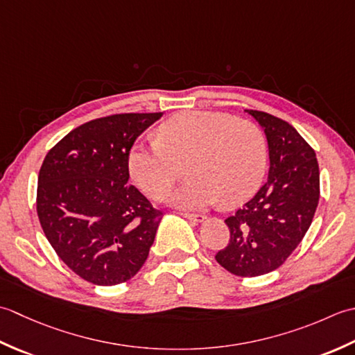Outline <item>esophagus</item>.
Segmentation results:
<instances>
[{
    "instance_id": "34e87169",
    "label": "esophagus",
    "mask_w": 355,
    "mask_h": 355,
    "mask_svg": "<svg viewBox=\"0 0 355 355\" xmlns=\"http://www.w3.org/2000/svg\"><path fill=\"white\" fill-rule=\"evenodd\" d=\"M184 218H187L188 220H191L194 223H200L205 220V216L204 214H194V213H182Z\"/></svg>"
}]
</instances>
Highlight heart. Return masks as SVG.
<instances>
[{"mask_svg": "<svg viewBox=\"0 0 355 355\" xmlns=\"http://www.w3.org/2000/svg\"><path fill=\"white\" fill-rule=\"evenodd\" d=\"M188 161L191 178L173 194L182 208L222 199L236 205L257 190L266 168V144L250 121L219 112H180L157 128V141L130 150L128 170L150 198H167Z\"/></svg>", "mask_w": 355, "mask_h": 355, "instance_id": "heart-1", "label": "heart"}]
</instances>
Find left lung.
Returning a JSON list of instances; mask_svg holds the SVG:
<instances>
[{"label": "left lung", "instance_id": "left-lung-1", "mask_svg": "<svg viewBox=\"0 0 355 355\" xmlns=\"http://www.w3.org/2000/svg\"><path fill=\"white\" fill-rule=\"evenodd\" d=\"M268 141V180L225 219L230 242L216 254L231 274L256 277L277 270L313 222L320 198L315 151L291 124L259 110H245Z\"/></svg>", "mask_w": 355, "mask_h": 355}]
</instances>
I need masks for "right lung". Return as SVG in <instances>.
Wrapping results in <instances>:
<instances>
[{
	"mask_svg": "<svg viewBox=\"0 0 355 355\" xmlns=\"http://www.w3.org/2000/svg\"><path fill=\"white\" fill-rule=\"evenodd\" d=\"M162 113H121L76 127L41 165L36 211L56 254L79 277L112 286L141 270L162 211L128 184V155Z\"/></svg>",
	"mask_w": 355,
	"mask_h": 355,
	"instance_id": "add662e5",
	"label": "right lung"
}]
</instances>
